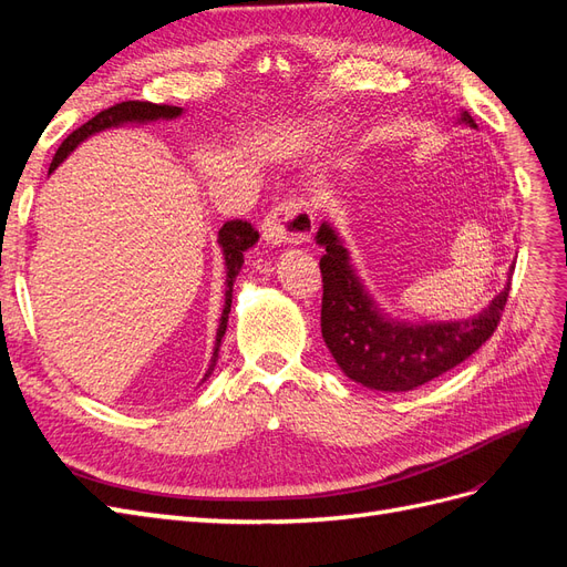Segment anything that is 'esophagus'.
<instances>
[{"mask_svg": "<svg viewBox=\"0 0 567 567\" xmlns=\"http://www.w3.org/2000/svg\"><path fill=\"white\" fill-rule=\"evenodd\" d=\"M315 231V217L305 198L293 196L274 205L265 217L262 236L271 246L281 244H305Z\"/></svg>", "mask_w": 567, "mask_h": 567, "instance_id": "34e87169", "label": "esophagus"}]
</instances>
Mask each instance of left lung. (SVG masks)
<instances>
[{
  "mask_svg": "<svg viewBox=\"0 0 567 567\" xmlns=\"http://www.w3.org/2000/svg\"><path fill=\"white\" fill-rule=\"evenodd\" d=\"M461 123L477 127L468 111L461 113ZM317 244L326 250L319 260L323 342L342 373L371 390L406 392L447 373L485 346L508 300L511 281L483 312L468 319H390L359 281L350 252L329 221L319 227Z\"/></svg>",
  "mask_w": 567,
  "mask_h": 567,
  "instance_id": "left-lung-1",
  "label": "left lung"
}]
</instances>
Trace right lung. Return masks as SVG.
<instances>
[{
	"mask_svg": "<svg viewBox=\"0 0 567 567\" xmlns=\"http://www.w3.org/2000/svg\"><path fill=\"white\" fill-rule=\"evenodd\" d=\"M184 109L179 106H165V104H151V101H123V104H115L106 111H101L99 115H94L87 123L80 125L75 132H71L63 140V144L59 146L54 161L49 165V173H54V169L71 156V153L78 148V144H82L87 136L96 134V132H104L111 127H120V125H127V123H153V120H175L182 115ZM257 234L248 221L244 219H231L225 221V227L219 229V238L217 244L221 246V255H225V265H227V290H225V310H221L219 317V329H217V338H215V350H213V359H210V367L205 371L203 381L208 379L213 373L215 364H217V354H219V342L227 333V321H229V312H231V293H234V281L238 277V271H241L244 265V252L257 244Z\"/></svg>",
	"mask_w": 567,
	"mask_h": 567,
	"instance_id": "add662e5",
	"label": "right lung"
}]
</instances>
